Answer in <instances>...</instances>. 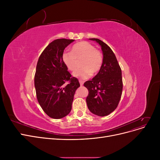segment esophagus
Instances as JSON below:
<instances>
[{"mask_svg":"<svg viewBox=\"0 0 160 160\" xmlns=\"http://www.w3.org/2000/svg\"><path fill=\"white\" fill-rule=\"evenodd\" d=\"M79 83H80V85H81V86H82L83 85V81H81V80H79Z\"/></svg>","mask_w":160,"mask_h":160,"instance_id":"34e87169","label":"esophagus"}]
</instances>
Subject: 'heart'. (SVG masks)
Here are the masks:
<instances>
[{"instance_id": "obj_1", "label": "heart", "mask_w": 160, "mask_h": 160, "mask_svg": "<svg viewBox=\"0 0 160 160\" xmlns=\"http://www.w3.org/2000/svg\"><path fill=\"white\" fill-rule=\"evenodd\" d=\"M81 59L80 65L82 67L72 73L74 77L81 79L89 78L92 73H98L103 65V57L101 52L88 41L77 42L72 45L71 52L65 51L62 55V62L70 71L76 69L77 61Z\"/></svg>"}]
</instances>
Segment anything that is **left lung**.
<instances>
[{
  "label": "left lung",
  "instance_id": "left-lung-1",
  "mask_svg": "<svg viewBox=\"0 0 160 160\" xmlns=\"http://www.w3.org/2000/svg\"><path fill=\"white\" fill-rule=\"evenodd\" d=\"M89 39L95 41L101 47L103 62L98 73L84 83L89 91L86 102L92 113L103 117L113 112L119 104L123 90L122 69L107 44L98 38Z\"/></svg>",
  "mask_w": 160,
  "mask_h": 160
}]
</instances>
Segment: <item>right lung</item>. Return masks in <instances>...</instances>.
Masks as SVG:
<instances>
[{
    "instance_id": "1",
    "label": "right lung",
    "mask_w": 160,
    "mask_h": 160,
    "mask_svg": "<svg viewBox=\"0 0 160 160\" xmlns=\"http://www.w3.org/2000/svg\"><path fill=\"white\" fill-rule=\"evenodd\" d=\"M73 39L59 38L42 51L37 62L35 87L38 102L44 112L52 119L68 115L79 82L72 77L62 60L64 49ZM66 82L68 84L64 86Z\"/></svg>"
}]
</instances>
